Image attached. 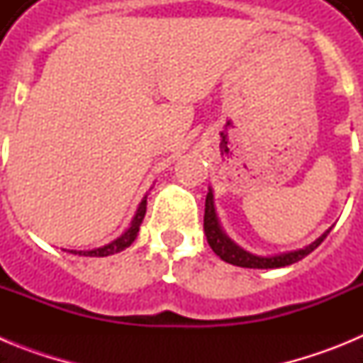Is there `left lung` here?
I'll use <instances>...</instances> for the list:
<instances>
[{"label": "left lung", "mask_w": 363, "mask_h": 363, "mask_svg": "<svg viewBox=\"0 0 363 363\" xmlns=\"http://www.w3.org/2000/svg\"><path fill=\"white\" fill-rule=\"evenodd\" d=\"M203 230L205 236H207V243L211 245V249L214 251V255L220 256L223 262L233 265H238V267H247V269H278L285 267V265L296 264L298 259L306 258L307 255L316 249L320 243L325 240V236L329 234L327 230L325 234H322L316 242H313L311 245H307L306 249H300V251L285 252V255L278 256H255L251 252L243 251L234 242H230L227 238L223 230H221L220 223H218L216 213H214V203H213V191L209 189L207 192V198H205V214H203Z\"/></svg>", "instance_id": "left-lung-1"}]
</instances>
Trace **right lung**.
I'll return each mask as SVG.
<instances>
[{"instance_id": "right-lung-1", "label": "right lung", "mask_w": 363, "mask_h": 363, "mask_svg": "<svg viewBox=\"0 0 363 363\" xmlns=\"http://www.w3.org/2000/svg\"><path fill=\"white\" fill-rule=\"evenodd\" d=\"M145 211H147V196L143 198L142 203H140V207H138L136 216H134L133 223H130V227L127 229V233L121 234L120 238L114 240V242L108 243V245L94 249V251H70V252H72V255H79V256H111V255H114V252L123 251V249H127V247H129L130 243L136 240L138 230H140V225H142L143 218H145Z\"/></svg>"}]
</instances>
